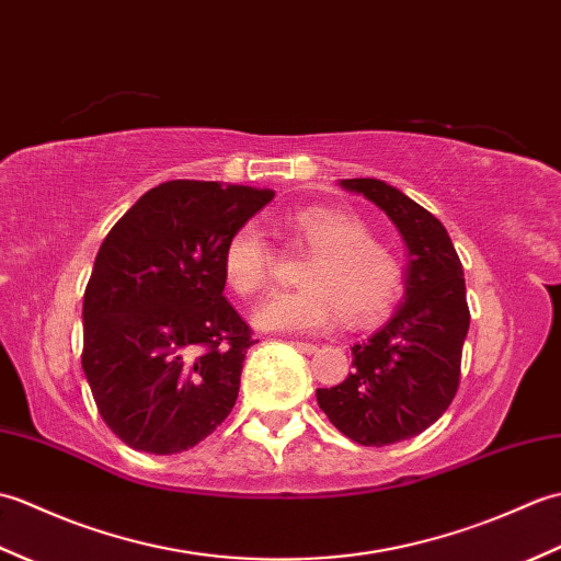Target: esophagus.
<instances>
[{"label":"esophagus","mask_w":561,"mask_h":561,"mask_svg":"<svg viewBox=\"0 0 561 561\" xmlns=\"http://www.w3.org/2000/svg\"><path fill=\"white\" fill-rule=\"evenodd\" d=\"M291 347H296V350L304 352V354H313V352H318V344H313V342H299V340H291Z\"/></svg>","instance_id":"1"}]
</instances>
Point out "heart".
<instances>
[{
    "label": "heart",
    "mask_w": 561,
    "mask_h": 561,
    "mask_svg": "<svg viewBox=\"0 0 561 561\" xmlns=\"http://www.w3.org/2000/svg\"><path fill=\"white\" fill-rule=\"evenodd\" d=\"M279 229L308 250L296 279L301 287L277 291L257 308L260 328L277 332L328 330L340 313L347 323H374L398 304L404 267L396 250L371 236L352 211L306 205L284 214ZM224 279L238 296L267 287L272 250L253 221L229 236L221 253Z\"/></svg>",
    "instance_id": "1"
}]
</instances>
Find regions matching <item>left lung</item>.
Returning <instances> with one entry per match:
<instances>
[{
	"label": "left lung",
	"mask_w": 561,
	"mask_h": 561,
	"mask_svg": "<svg viewBox=\"0 0 561 561\" xmlns=\"http://www.w3.org/2000/svg\"><path fill=\"white\" fill-rule=\"evenodd\" d=\"M383 209L408 245L404 306L371 340L352 347L354 371L318 388V404L362 446H390L432 426L460 386L470 328L460 257L432 211L376 178L342 181Z\"/></svg>",
	"instance_id": "1"
}]
</instances>
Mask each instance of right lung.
Wrapping results in <instances>:
<instances>
[{"label": "right lung", "instance_id": "1", "mask_svg": "<svg viewBox=\"0 0 561 561\" xmlns=\"http://www.w3.org/2000/svg\"><path fill=\"white\" fill-rule=\"evenodd\" d=\"M274 190L169 181L129 207L83 291L81 366L111 432L135 450L197 446L231 414L253 330L224 299L229 236Z\"/></svg>", "mask_w": 561, "mask_h": 561}]
</instances>
